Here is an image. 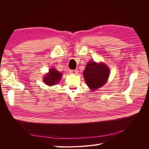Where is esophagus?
Wrapping results in <instances>:
<instances>
[{
    "mask_svg": "<svg viewBox=\"0 0 149 149\" xmlns=\"http://www.w3.org/2000/svg\"><path fill=\"white\" fill-rule=\"evenodd\" d=\"M70 73H71V74H77L78 71V70H70Z\"/></svg>",
    "mask_w": 149,
    "mask_h": 149,
    "instance_id": "34e87169",
    "label": "esophagus"
}]
</instances>
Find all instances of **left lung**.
Wrapping results in <instances>:
<instances>
[{
  "label": "left lung",
  "mask_w": 149,
  "mask_h": 149,
  "mask_svg": "<svg viewBox=\"0 0 149 149\" xmlns=\"http://www.w3.org/2000/svg\"><path fill=\"white\" fill-rule=\"evenodd\" d=\"M109 69L104 63L91 61L86 66L83 76L87 85L91 90H96L104 84L109 75Z\"/></svg>",
  "instance_id": "obj_1"
}]
</instances>
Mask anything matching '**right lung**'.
Wrapping results in <instances>:
<instances>
[{
	"label": "right lung",
	"mask_w": 149,
	"mask_h": 149,
	"mask_svg": "<svg viewBox=\"0 0 149 149\" xmlns=\"http://www.w3.org/2000/svg\"><path fill=\"white\" fill-rule=\"evenodd\" d=\"M62 76V73L55 69L52 68L49 71L48 74L45 76L43 81L46 84L52 86L58 83Z\"/></svg>",
	"instance_id": "1"
}]
</instances>
